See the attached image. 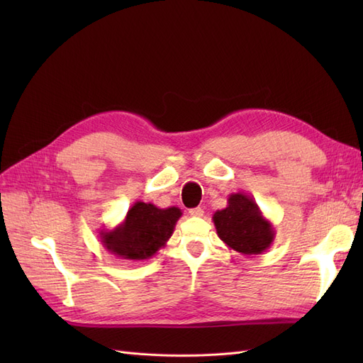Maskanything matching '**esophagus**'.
<instances>
[{
  "mask_svg": "<svg viewBox=\"0 0 363 363\" xmlns=\"http://www.w3.org/2000/svg\"><path fill=\"white\" fill-rule=\"evenodd\" d=\"M189 215H191V216H199V218H200V216L204 215V211H203L201 207H195V208H191Z\"/></svg>",
  "mask_w": 363,
  "mask_h": 363,
  "instance_id": "esophagus-1",
  "label": "esophagus"
}]
</instances>
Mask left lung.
I'll return each instance as SVG.
<instances>
[{
	"label": "left lung",
	"mask_w": 363,
	"mask_h": 363,
	"mask_svg": "<svg viewBox=\"0 0 363 363\" xmlns=\"http://www.w3.org/2000/svg\"><path fill=\"white\" fill-rule=\"evenodd\" d=\"M216 233L223 242L240 255H260L269 248L276 232L257 203L245 194H232L227 207L213 213Z\"/></svg>",
	"instance_id": "1"
}]
</instances>
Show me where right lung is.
<instances>
[{"instance_id": "obj_1", "label": "right lung", "mask_w": 363, "mask_h": 363, "mask_svg": "<svg viewBox=\"0 0 363 363\" xmlns=\"http://www.w3.org/2000/svg\"><path fill=\"white\" fill-rule=\"evenodd\" d=\"M180 216L179 207L160 208L151 203L136 201L123 223L112 230H101V244L119 259H150L167 245Z\"/></svg>"}]
</instances>
